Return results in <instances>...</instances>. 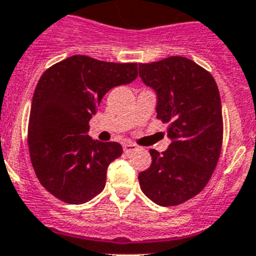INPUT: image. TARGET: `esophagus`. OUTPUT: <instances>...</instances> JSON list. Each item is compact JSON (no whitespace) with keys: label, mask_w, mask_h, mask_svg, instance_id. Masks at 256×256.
<instances>
[{"label":"esophagus","mask_w":256,"mask_h":256,"mask_svg":"<svg viewBox=\"0 0 256 256\" xmlns=\"http://www.w3.org/2000/svg\"><path fill=\"white\" fill-rule=\"evenodd\" d=\"M138 146L134 144V143H124V154H132V152L136 151L138 150Z\"/></svg>","instance_id":"esophagus-1"}]
</instances>
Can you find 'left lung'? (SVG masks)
I'll use <instances>...</instances> for the list:
<instances>
[{"label": "left lung", "instance_id": "1", "mask_svg": "<svg viewBox=\"0 0 256 256\" xmlns=\"http://www.w3.org/2000/svg\"><path fill=\"white\" fill-rule=\"evenodd\" d=\"M139 76L156 92L158 118L169 124L170 144L150 150L151 166L139 173L142 191L162 207L198 195L214 173L222 144V113L214 76L194 61L172 56L139 64Z\"/></svg>", "mask_w": 256, "mask_h": 256}]
</instances>
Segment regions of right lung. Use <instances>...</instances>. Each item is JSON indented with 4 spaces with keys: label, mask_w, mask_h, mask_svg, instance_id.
Here are the masks:
<instances>
[{
    "label": "right lung",
    "mask_w": 256,
    "mask_h": 256,
    "mask_svg": "<svg viewBox=\"0 0 256 256\" xmlns=\"http://www.w3.org/2000/svg\"><path fill=\"white\" fill-rule=\"evenodd\" d=\"M136 76V64L87 56H72L42 75L32 98L30 156L40 184L60 200L82 204L104 190L106 169L122 147L92 139L88 122L109 90Z\"/></svg>",
    "instance_id": "add662e5"
}]
</instances>
